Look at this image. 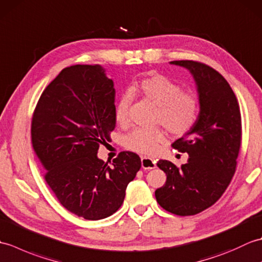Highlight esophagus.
Returning <instances> with one entry per match:
<instances>
[{"label":"esophagus","instance_id":"34e87169","mask_svg":"<svg viewBox=\"0 0 262 262\" xmlns=\"http://www.w3.org/2000/svg\"><path fill=\"white\" fill-rule=\"evenodd\" d=\"M157 164H155V161L148 157H143L142 158V168L144 170H151L154 169Z\"/></svg>","mask_w":262,"mask_h":262}]
</instances>
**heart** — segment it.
I'll list each match as a JSON object with an SVG mask.
<instances>
[{
    "mask_svg": "<svg viewBox=\"0 0 262 262\" xmlns=\"http://www.w3.org/2000/svg\"><path fill=\"white\" fill-rule=\"evenodd\" d=\"M129 93L157 105L154 124L162 125L171 135L183 136L192 129L199 115V99L192 91L182 90L177 82L164 75L145 77L129 88ZM130 96L124 93L116 103L115 118L120 126L129 121ZM165 141L162 128H137L125 138V146L138 153L153 154Z\"/></svg>",
    "mask_w": 262,
    "mask_h": 262,
    "instance_id": "b5f03b06",
    "label": "heart"
}]
</instances>
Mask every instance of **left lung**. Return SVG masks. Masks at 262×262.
I'll list each match as a JSON object with an SVG mask.
<instances>
[{"instance_id":"obj_1","label":"left lung","mask_w":262,"mask_h":262,"mask_svg":"<svg viewBox=\"0 0 262 262\" xmlns=\"http://www.w3.org/2000/svg\"><path fill=\"white\" fill-rule=\"evenodd\" d=\"M171 64L190 71L200 111L192 129L172 144L179 152L189 154L188 162L180 168L166 160L158 162L166 181L155 190V198L169 213L190 216L213 206L235 173L242 142L241 113L229 82L216 70L196 60Z\"/></svg>"}]
</instances>
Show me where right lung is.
I'll return each instance as SVG.
<instances>
[{"instance_id":"add662e5","label":"right lung","mask_w":262,"mask_h":262,"mask_svg":"<svg viewBox=\"0 0 262 262\" xmlns=\"http://www.w3.org/2000/svg\"><path fill=\"white\" fill-rule=\"evenodd\" d=\"M115 108L114 82L101 66L73 65L49 83L33 110L31 143L43 178L58 202L85 220L116 213L142 165L129 151L113 166L97 157L115 129Z\"/></svg>"}]
</instances>
